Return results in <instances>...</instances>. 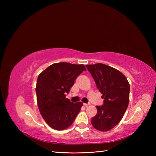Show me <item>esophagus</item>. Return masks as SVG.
Returning a JSON list of instances; mask_svg holds the SVG:
<instances>
[{
  "mask_svg": "<svg viewBox=\"0 0 156 156\" xmlns=\"http://www.w3.org/2000/svg\"><path fill=\"white\" fill-rule=\"evenodd\" d=\"M89 105H90L89 103H83V105H84V106H85L86 107H88Z\"/></svg>",
  "mask_w": 156,
  "mask_h": 156,
  "instance_id": "esophagus-1",
  "label": "esophagus"
}]
</instances>
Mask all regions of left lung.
<instances>
[{
  "mask_svg": "<svg viewBox=\"0 0 156 156\" xmlns=\"http://www.w3.org/2000/svg\"><path fill=\"white\" fill-rule=\"evenodd\" d=\"M104 98L103 105L97 106V114L91 119L94 128L107 131L119 123L129 100L130 87L120 71L103 64L86 65Z\"/></svg>",
  "mask_w": 156,
  "mask_h": 156,
  "instance_id": "obj_1",
  "label": "left lung"
}]
</instances>
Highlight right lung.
Listing matches in <instances>:
<instances>
[{"instance_id": "obj_1", "label": "right lung", "mask_w": 156, "mask_h": 156, "mask_svg": "<svg viewBox=\"0 0 156 156\" xmlns=\"http://www.w3.org/2000/svg\"><path fill=\"white\" fill-rule=\"evenodd\" d=\"M86 68L83 64L55 63L37 79V103L43 119L51 128L63 130L73 124L81 111V101L72 103L66 98L75 80Z\"/></svg>"}]
</instances>
